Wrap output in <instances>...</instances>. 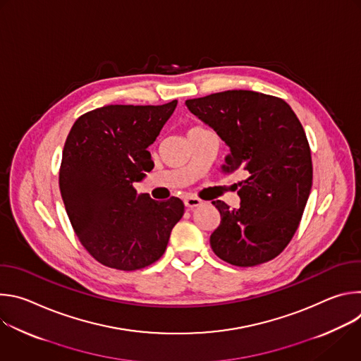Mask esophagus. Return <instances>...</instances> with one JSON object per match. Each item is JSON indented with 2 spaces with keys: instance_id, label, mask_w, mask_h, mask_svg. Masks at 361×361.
<instances>
[{
  "instance_id": "obj_1",
  "label": "esophagus",
  "mask_w": 361,
  "mask_h": 361,
  "mask_svg": "<svg viewBox=\"0 0 361 361\" xmlns=\"http://www.w3.org/2000/svg\"><path fill=\"white\" fill-rule=\"evenodd\" d=\"M201 204H202V201L194 195H188L184 198V205L188 210H194L195 207H200Z\"/></svg>"
}]
</instances>
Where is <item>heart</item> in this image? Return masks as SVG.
<instances>
[{"instance_id":"b5f03b06","label":"heart","mask_w":361,"mask_h":361,"mask_svg":"<svg viewBox=\"0 0 361 361\" xmlns=\"http://www.w3.org/2000/svg\"><path fill=\"white\" fill-rule=\"evenodd\" d=\"M194 128H198V127H194Z\"/></svg>"}]
</instances>
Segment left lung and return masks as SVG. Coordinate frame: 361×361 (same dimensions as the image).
I'll list each match as a JSON object with an SVG mask.
<instances>
[{
	"label": "left lung",
	"mask_w": 361,
	"mask_h": 361,
	"mask_svg": "<svg viewBox=\"0 0 361 361\" xmlns=\"http://www.w3.org/2000/svg\"><path fill=\"white\" fill-rule=\"evenodd\" d=\"M185 106L228 145L223 173L247 176L238 183V209L213 201L221 216L210 235L213 251L237 267L276 259L297 231L313 184L300 120L284 99L248 90L187 99Z\"/></svg>",
	"instance_id": "obj_1"
}]
</instances>
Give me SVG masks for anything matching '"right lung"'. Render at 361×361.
<instances>
[{
	"label": "right lung",
	"mask_w": 361,
	"mask_h": 361,
	"mask_svg": "<svg viewBox=\"0 0 361 361\" xmlns=\"http://www.w3.org/2000/svg\"><path fill=\"white\" fill-rule=\"evenodd\" d=\"M177 107L106 106L77 118L66 140L60 191L84 248L102 266L134 271L164 254L184 204L138 194L154 163L147 149Z\"/></svg>",
	"instance_id": "right-lung-1"
}]
</instances>
